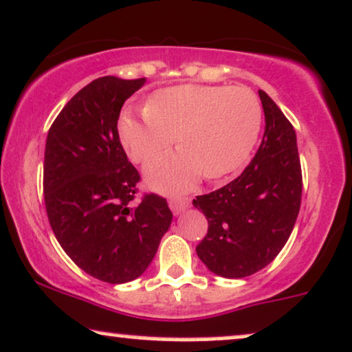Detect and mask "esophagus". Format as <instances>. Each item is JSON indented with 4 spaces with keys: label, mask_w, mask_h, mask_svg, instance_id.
Listing matches in <instances>:
<instances>
[{
    "label": "esophagus",
    "mask_w": 352,
    "mask_h": 352,
    "mask_svg": "<svg viewBox=\"0 0 352 352\" xmlns=\"http://www.w3.org/2000/svg\"><path fill=\"white\" fill-rule=\"evenodd\" d=\"M189 206V199L188 197H173L169 199V208L175 214H181L183 210Z\"/></svg>",
    "instance_id": "1"
}]
</instances>
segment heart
I'll return each instance as SVG.
<instances>
[{
  "instance_id": "heart-1",
  "label": "heart",
  "mask_w": 352,
  "mask_h": 352,
  "mask_svg": "<svg viewBox=\"0 0 352 352\" xmlns=\"http://www.w3.org/2000/svg\"><path fill=\"white\" fill-rule=\"evenodd\" d=\"M262 128V105L247 87H168L155 92L144 117H120L118 135L130 158L146 163L176 138L179 153L155 160L144 169L146 183L163 192L194 188L201 176L224 177L249 158Z\"/></svg>"
}]
</instances>
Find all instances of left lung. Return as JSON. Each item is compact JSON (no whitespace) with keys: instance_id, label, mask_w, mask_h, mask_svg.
Wrapping results in <instances>:
<instances>
[{"instance_id":"left-lung-1","label":"left lung","mask_w":352,"mask_h":352,"mask_svg":"<svg viewBox=\"0 0 352 352\" xmlns=\"http://www.w3.org/2000/svg\"><path fill=\"white\" fill-rule=\"evenodd\" d=\"M258 95L265 131L254 160L224 188L192 201L209 224L196 247L197 257L224 278H243L265 268L285 247L300 212L296 133L276 103L263 90Z\"/></svg>"}]
</instances>
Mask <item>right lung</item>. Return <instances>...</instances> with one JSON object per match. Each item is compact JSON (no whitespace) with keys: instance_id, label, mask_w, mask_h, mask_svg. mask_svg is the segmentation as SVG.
<instances>
[{"instance_id":"obj_1","label":"right lung","mask_w":352,"mask_h":352,"mask_svg":"<svg viewBox=\"0 0 352 352\" xmlns=\"http://www.w3.org/2000/svg\"><path fill=\"white\" fill-rule=\"evenodd\" d=\"M146 78H95L54 120L45 140L44 201L49 224L70 260L107 283L143 275L168 232V202L146 194L133 204L140 175L120 143L123 103Z\"/></svg>"}]
</instances>
